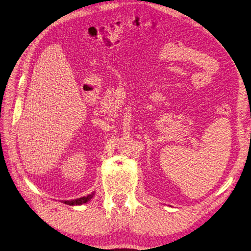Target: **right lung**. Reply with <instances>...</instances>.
<instances>
[{"label":"right lung","instance_id":"obj_1","mask_svg":"<svg viewBox=\"0 0 251 251\" xmlns=\"http://www.w3.org/2000/svg\"><path fill=\"white\" fill-rule=\"evenodd\" d=\"M94 196V193L91 194V195H87V196H84V197H81V198H78V199H75V200H68V201H63V203L66 204H69V205H81L83 203H86L87 201H90Z\"/></svg>","mask_w":251,"mask_h":251}]
</instances>
